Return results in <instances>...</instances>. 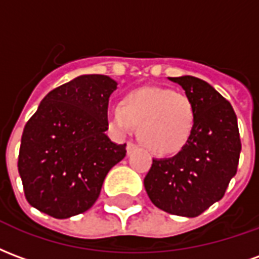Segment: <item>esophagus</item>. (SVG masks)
I'll list each match as a JSON object with an SVG mask.
<instances>
[{"label":"esophagus","instance_id":"1","mask_svg":"<svg viewBox=\"0 0 259 259\" xmlns=\"http://www.w3.org/2000/svg\"><path fill=\"white\" fill-rule=\"evenodd\" d=\"M136 150H137V146H136L135 143H132V141H130V143H127V146H126V151H127V154H132V152H135Z\"/></svg>","mask_w":259,"mask_h":259}]
</instances>
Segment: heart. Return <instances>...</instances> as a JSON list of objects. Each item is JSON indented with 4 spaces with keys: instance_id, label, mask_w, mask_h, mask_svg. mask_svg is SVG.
Segmentation results:
<instances>
[{
    "instance_id": "b5f03b06",
    "label": "heart",
    "mask_w": 259,
    "mask_h": 259,
    "mask_svg": "<svg viewBox=\"0 0 259 259\" xmlns=\"http://www.w3.org/2000/svg\"><path fill=\"white\" fill-rule=\"evenodd\" d=\"M107 119L119 135H129L140 126V139L150 151L172 155L191 139L195 108L182 91L150 85L129 91L120 104L109 107Z\"/></svg>"
}]
</instances>
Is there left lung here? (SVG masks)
Returning a JSON list of instances; mask_svg holds the SVG:
<instances>
[{"label":"left lung","instance_id":"left-lung-1","mask_svg":"<svg viewBox=\"0 0 259 259\" xmlns=\"http://www.w3.org/2000/svg\"><path fill=\"white\" fill-rule=\"evenodd\" d=\"M183 87L195 108L191 139L175 157L152 159L144 187L159 209L194 218L222 198L239 165L237 116L230 102L194 76L169 77Z\"/></svg>","mask_w":259,"mask_h":259}]
</instances>
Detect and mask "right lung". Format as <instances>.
Listing matches in <instances>:
<instances>
[{
    "mask_svg": "<svg viewBox=\"0 0 259 259\" xmlns=\"http://www.w3.org/2000/svg\"><path fill=\"white\" fill-rule=\"evenodd\" d=\"M118 83L81 74L42 98L22 135L18 170L31 206L57 219L94 205L112 166L126 155L108 130V101Z\"/></svg>",
    "mask_w": 259,
    "mask_h": 259,
    "instance_id": "add662e5",
    "label": "right lung"
}]
</instances>
